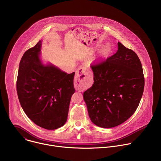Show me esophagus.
<instances>
[{
    "mask_svg": "<svg viewBox=\"0 0 161 161\" xmlns=\"http://www.w3.org/2000/svg\"><path fill=\"white\" fill-rule=\"evenodd\" d=\"M89 71L85 67H80L78 69L76 72V76L75 78V86L76 88H79V85L85 79L86 75L89 74Z\"/></svg>",
    "mask_w": 161,
    "mask_h": 161,
    "instance_id": "34e87169",
    "label": "esophagus"
}]
</instances>
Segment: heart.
<instances>
[{"instance_id":"b5f03b06","label":"heart","mask_w":161,"mask_h":161,"mask_svg":"<svg viewBox=\"0 0 161 161\" xmlns=\"http://www.w3.org/2000/svg\"><path fill=\"white\" fill-rule=\"evenodd\" d=\"M110 51V47L108 45H106L105 46V47L103 48V51H102V53L103 55H106L108 54Z\"/></svg>"}]
</instances>
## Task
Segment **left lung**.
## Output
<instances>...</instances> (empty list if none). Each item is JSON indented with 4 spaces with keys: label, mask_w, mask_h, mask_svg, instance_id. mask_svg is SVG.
<instances>
[{
    "label": "left lung",
    "mask_w": 161,
    "mask_h": 161,
    "mask_svg": "<svg viewBox=\"0 0 161 161\" xmlns=\"http://www.w3.org/2000/svg\"><path fill=\"white\" fill-rule=\"evenodd\" d=\"M94 83L83 93L89 117L95 125L116 127L138 107L145 78L139 57L118 42V50L99 63L91 64Z\"/></svg>",
    "instance_id": "left-lung-1"
}]
</instances>
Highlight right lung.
Masks as SVG:
<instances>
[{"instance_id": "1", "label": "right lung", "mask_w": 161, "mask_h": 161, "mask_svg": "<svg viewBox=\"0 0 161 161\" xmlns=\"http://www.w3.org/2000/svg\"><path fill=\"white\" fill-rule=\"evenodd\" d=\"M41 41L27 50L19 65L16 90L22 109L36 125L57 129L67 121L75 73L67 74L40 60Z\"/></svg>"}]
</instances>
